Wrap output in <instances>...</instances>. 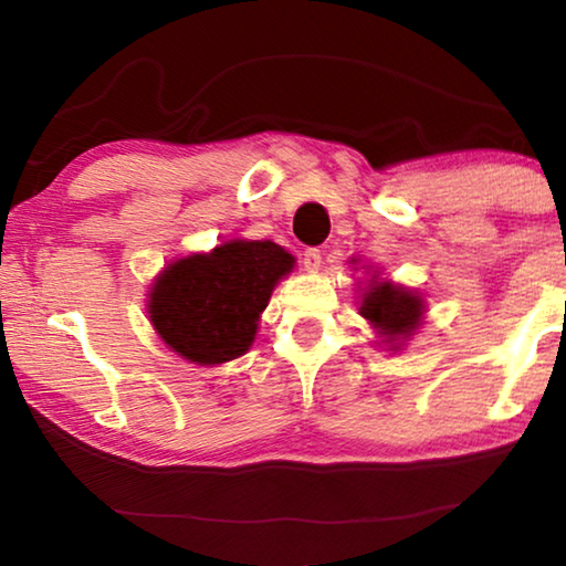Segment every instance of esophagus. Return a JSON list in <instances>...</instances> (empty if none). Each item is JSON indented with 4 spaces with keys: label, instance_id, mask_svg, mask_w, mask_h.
Returning a JSON list of instances; mask_svg holds the SVG:
<instances>
[{
    "label": "esophagus",
    "instance_id": "1",
    "mask_svg": "<svg viewBox=\"0 0 566 566\" xmlns=\"http://www.w3.org/2000/svg\"><path fill=\"white\" fill-rule=\"evenodd\" d=\"M301 262H304L306 270H319L322 268V250L308 247V250L304 252V258H301Z\"/></svg>",
    "mask_w": 566,
    "mask_h": 566
}]
</instances>
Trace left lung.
<instances>
[{
    "label": "left lung",
    "instance_id": "1",
    "mask_svg": "<svg viewBox=\"0 0 566 566\" xmlns=\"http://www.w3.org/2000/svg\"><path fill=\"white\" fill-rule=\"evenodd\" d=\"M360 314L394 343V337H407L420 324L422 298L394 283H370L363 293Z\"/></svg>",
    "mask_w": 566,
    "mask_h": 566
}]
</instances>
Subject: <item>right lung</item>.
Here are the masks:
<instances>
[{"instance_id":"add662e5","label":"right lung","mask_w":566,"mask_h":566,"mask_svg":"<svg viewBox=\"0 0 566 566\" xmlns=\"http://www.w3.org/2000/svg\"><path fill=\"white\" fill-rule=\"evenodd\" d=\"M293 258L275 242H227L211 254L169 265L149 293V319L159 337L200 366L250 350L262 308Z\"/></svg>"}]
</instances>
